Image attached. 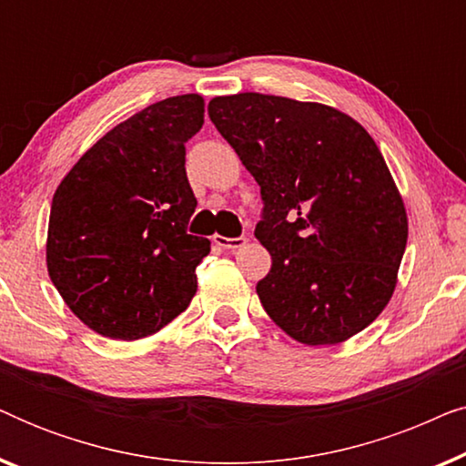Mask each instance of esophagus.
<instances>
[{"label":"esophagus","instance_id":"34e87169","mask_svg":"<svg viewBox=\"0 0 466 466\" xmlns=\"http://www.w3.org/2000/svg\"><path fill=\"white\" fill-rule=\"evenodd\" d=\"M214 244L225 248V250H239L246 246V238H222V235H214Z\"/></svg>","mask_w":466,"mask_h":466}]
</instances>
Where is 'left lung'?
<instances>
[{
    "instance_id": "8db88e82",
    "label": "left lung",
    "mask_w": 466,
    "mask_h": 466,
    "mask_svg": "<svg viewBox=\"0 0 466 466\" xmlns=\"http://www.w3.org/2000/svg\"><path fill=\"white\" fill-rule=\"evenodd\" d=\"M208 114L254 176L271 254L257 295L305 346L367 329L390 301L407 214L373 137L330 106L263 93L214 97Z\"/></svg>"
}]
</instances>
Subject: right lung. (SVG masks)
<instances>
[{"instance_id":"right-lung-1","label":"right lung","mask_w":466,"mask_h":466,"mask_svg":"<svg viewBox=\"0 0 466 466\" xmlns=\"http://www.w3.org/2000/svg\"><path fill=\"white\" fill-rule=\"evenodd\" d=\"M203 112L195 93L144 107L93 144L56 188L48 276L95 333L142 339L195 297L209 239L187 231L197 199L184 144L201 129Z\"/></svg>"}]
</instances>
